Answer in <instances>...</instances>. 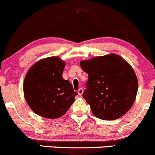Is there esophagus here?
<instances>
[{
  "label": "esophagus",
  "instance_id": "34e87169",
  "mask_svg": "<svg viewBox=\"0 0 155 155\" xmlns=\"http://www.w3.org/2000/svg\"><path fill=\"white\" fill-rule=\"evenodd\" d=\"M83 93H84V90H83V88H79V90H78V95L81 96V95L83 94Z\"/></svg>",
  "mask_w": 155,
  "mask_h": 155
}]
</instances>
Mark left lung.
<instances>
[{
  "label": "left lung",
  "instance_id": "left-lung-1",
  "mask_svg": "<svg viewBox=\"0 0 155 155\" xmlns=\"http://www.w3.org/2000/svg\"><path fill=\"white\" fill-rule=\"evenodd\" d=\"M88 74L83 97L93 114L105 120L120 118L131 108L138 91V80L131 65L114 53L80 62Z\"/></svg>",
  "mask_w": 155,
  "mask_h": 155
}]
</instances>
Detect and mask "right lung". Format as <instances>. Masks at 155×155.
<instances>
[{"label":"right lung","instance_id":"add662e5","mask_svg":"<svg viewBox=\"0 0 155 155\" xmlns=\"http://www.w3.org/2000/svg\"><path fill=\"white\" fill-rule=\"evenodd\" d=\"M65 62L51 56L35 62L26 73L24 96L31 109L41 117L56 119L62 117L78 95L72 85L63 79Z\"/></svg>","mask_w":155,"mask_h":155}]
</instances>
